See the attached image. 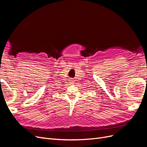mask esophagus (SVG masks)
Wrapping results in <instances>:
<instances>
[{
	"instance_id": "obj_1",
	"label": "esophagus",
	"mask_w": 147,
	"mask_h": 147,
	"mask_svg": "<svg viewBox=\"0 0 147 147\" xmlns=\"http://www.w3.org/2000/svg\"><path fill=\"white\" fill-rule=\"evenodd\" d=\"M70 82H71V83H72H72H74V80L72 78H70Z\"/></svg>"
}]
</instances>
